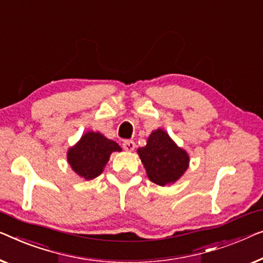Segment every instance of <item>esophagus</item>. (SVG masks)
<instances>
[{
	"label": "esophagus",
	"instance_id": "obj_1",
	"mask_svg": "<svg viewBox=\"0 0 263 263\" xmlns=\"http://www.w3.org/2000/svg\"><path fill=\"white\" fill-rule=\"evenodd\" d=\"M122 146H123V148H124V151H127V152H132V151H134L135 149V142L134 141H132V140H127V141H124V142L122 143Z\"/></svg>",
	"mask_w": 263,
	"mask_h": 263
}]
</instances>
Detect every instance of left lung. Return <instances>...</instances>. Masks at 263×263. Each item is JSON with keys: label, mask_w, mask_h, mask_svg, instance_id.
<instances>
[{"label": "left lung", "mask_w": 263, "mask_h": 263, "mask_svg": "<svg viewBox=\"0 0 263 263\" xmlns=\"http://www.w3.org/2000/svg\"><path fill=\"white\" fill-rule=\"evenodd\" d=\"M151 181L160 186L174 184L187 170L190 158L162 129L154 130L147 144L138 149Z\"/></svg>", "instance_id": "obj_1"}]
</instances>
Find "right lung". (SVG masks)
<instances>
[{
  "mask_svg": "<svg viewBox=\"0 0 263 263\" xmlns=\"http://www.w3.org/2000/svg\"><path fill=\"white\" fill-rule=\"evenodd\" d=\"M112 152H121L115 141L106 139L101 133L87 132L67 152L71 168L85 180H91L103 172Z\"/></svg>",
  "mask_w": 263,
  "mask_h": 263,
  "instance_id": "obj_1",
  "label": "right lung"
}]
</instances>
